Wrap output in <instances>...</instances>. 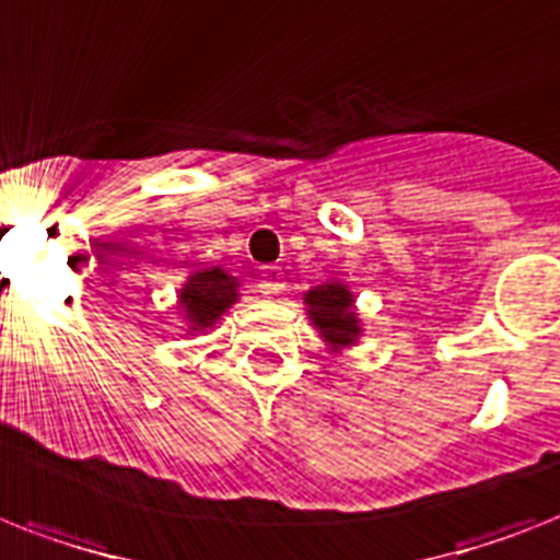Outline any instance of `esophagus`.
<instances>
[{
    "label": "esophagus",
    "mask_w": 560,
    "mask_h": 560,
    "mask_svg": "<svg viewBox=\"0 0 560 560\" xmlns=\"http://www.w3.org/2000/svg\"><path fill=\"white\" fill-rule=\"evenodd\" d=\"M285 289L283 283V271L277 269V266H266L260 271V291L262 294H280Z\"/></svg>",
    "instance_id": "obj_1"
}]
</instances>
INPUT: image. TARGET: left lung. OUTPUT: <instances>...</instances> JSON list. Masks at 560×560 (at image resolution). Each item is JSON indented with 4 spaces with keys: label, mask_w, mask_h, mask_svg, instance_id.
<instances>
[{
    "label": "left lung",
    "mask_w": 560,
    "mask_h": 560,
    "mask_svg": "<svg viewBox=\"0 0 560 560\" xmlns=\"http://www.w3.org/2000/svg\"><path fill=\"white\" fill-rule=\"evenodd\" d=\"M303 300L308 306V317L320 329V335L326 337V343L331 349L354 346V340L360 337V320L354 314L352 291L346 289L343 283H326L308 291Z\"/></svg>",
    "instance_id": "8db88e82"
}]
</instances>
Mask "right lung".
Segmentation results:
<instances>
[{
    "label": "right lung",
    "instance_id": "obj_1",
    "mask_svg": "<svg viewBox=\"0 0 560 560\" xmlns=\"http://www.w3.org/2000/svg\"><path fill=\"white\" fill-rule=\"evenodd\" d=\"M237 300V280L223 269L194 271L179 291V306L186 312L194 331L206 329Z\"/></svg>",
    "mask_w": 560,
    "mask_h": 560
}]
</instances>
